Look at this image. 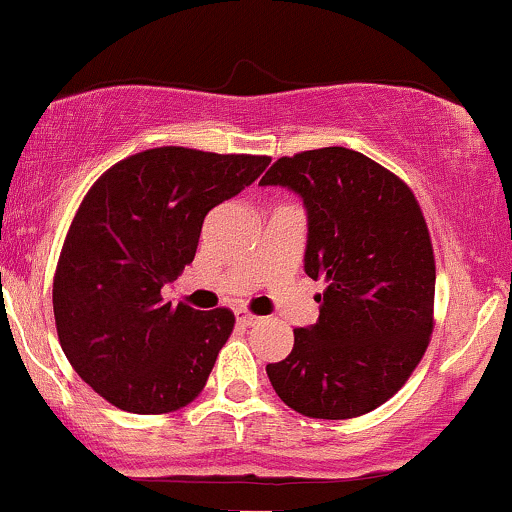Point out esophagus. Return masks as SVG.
<instances>
[{"label":"esophagus","mask_w":512,"mask_h":512,"mask_svg":"<svg viewBox=\"0 0 512 512\" xmlns=\"http://www.w3.org/2000/svg\"><path fill=\"white\" fill-rule=\"evenodd\" d=\"M236 317H238V322H240V325H245V327H250V325H257V322L262 320L260 315H255V313H248V310H243V308H238V310H236Z\"/></svg>","instance_id":"esophagus-1"}]
</instances>
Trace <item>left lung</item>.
Listing matches in <instances>:
<instances>
[{
    "mask_svg": "<svg viewBox=\"0 0 512 512\" xmlns=\"http://www.w3.org/2000/svg\"><path fill=\"white\" fill-rule=\"evenodd\" d=\"M260 185L308 209L305 274L322 279L320 317L293 330L269 383L298 414L354 419L385 404L424 358L433 332L436 257L411 187L344 146L284 156Z\"/></svg>",
    "mask_w": 512,
    "mask_h": 512,
    "instance_id": "obj_1",
    "label": "left lung"
}]
</instances>
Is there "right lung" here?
I'll return each mask as SVG.
<instances>
[{
	"instance_id": "1",
	"label": "right lung",
	"mask_w": 512,
	"mask_h": 512,
	"mask_svg": "<svg viewBox=\"0 0 512 512\" xmlns=\"http://www.w3.org/2000/svg\"><path fill=\"white\" fill-rule=\"evenodd\" d=\"M269 156L158 146L91 185L64 238L52 310L81 380L132 414H168L207 385L236 315L166 303L195 260L204 216L260 178Z\"/></svg>"
}]
</instances>
